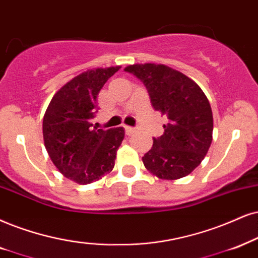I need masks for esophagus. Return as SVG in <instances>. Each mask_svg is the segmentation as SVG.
<instances>
[{"instance_id": "34e87169", "label": "esophagus", "mask_w": 258, "mask_h": 258, "mask_svg": "<svg viewBox=\"0 0 258 258\" xmlns=\"http://www.w3.org/2000/svg\"><path fill=\"white\" fill-rule=\"evenodd\" d=\"M125 132H126L127 136H132V135H135V133L137 132V130L133 128V127L125 126Z\"/></svg>"}]
</instances>
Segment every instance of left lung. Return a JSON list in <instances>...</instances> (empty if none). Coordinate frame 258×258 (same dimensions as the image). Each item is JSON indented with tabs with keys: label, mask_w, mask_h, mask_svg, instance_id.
I'll use <instances>...</instances> for the list:
<instances>
[{
	"label": "left lung",
	"mask_w": 258,
	"mask_h": 258,
	"mask_svg": "<svg viewBox=\"0 0 258 258\" xmlns=\"http://www.w3.org/2000/svg\"><path fill=\"white\" fill-rule=\"evenodd\" d=\"M125 71L142 81L153 108L168 119L164 133L153 138L143 157L145 168L162 180L189 175L212 143L213 115L206 95L193 80L167 65L135 64Z\"/></svg>",
	"instance_id": "obj_1"
}]
</instances>
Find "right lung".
I'll return each mask as SVG.
<instances>
[{
    "label": "right lung",
    "mask_w": 258,
    "mask_h": 258,
    "mask_svg": "<svg viewBox=\"0 0 258 258\" xmlns=\"http://www.w3.org/2000/svg\"><path fill=\"white\" fill-rule=\"evenodd\" d=\"M120 69L88 70L60 88L52 97L42 120L44 143L51 161L65 177L80 184L100 180L114 168L123 127L93 126L96 97L103 84Z\"/></svg>",
    "instance_id": "obj_1"
}]
</instances>
